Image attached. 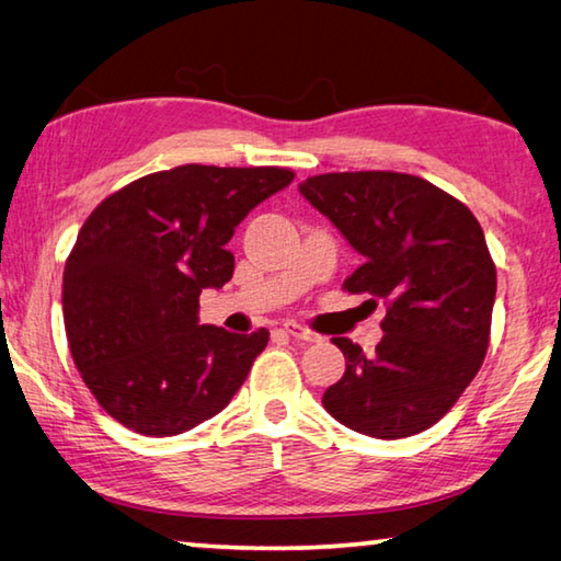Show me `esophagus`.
<instances>
[{"mask_svg":"<svg viewBox=\"0 0 561 561\" xmlns=\"http://www.w3.org/2000/svg\"><path fill=\"white\" fill-rule=\"evenodd\" d=\"M284 331H287L291 339L307 341V344H314V341H319V334H314V331L301 327V324H294V321H287V324H284Z\"/></svg>","mask_w":561,"mask_h":561,"instance_id":"obj_1","label":"esophagus"}]
</instances>
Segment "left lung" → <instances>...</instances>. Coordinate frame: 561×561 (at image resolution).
<instances>
[{
  "label": "left lung",
  "instance_id": "1",
  "mask_svg": "<svg viewBox=\"0 0 561 561\" xmlns=\"http://www.w3.org/2000/svg\"><path fill=\"white\" fill-rule=\"evenodd\" d=\"M299 193L364 257L344 289L388 301L371 356L334 339L346 371L321 403L371 438L431 428L488 354L497 274L480 222L428 180L388 170L314 175Z\"/></svg>",
  "mask_w": 561,
  "mask_h": 561
}]
</instances>
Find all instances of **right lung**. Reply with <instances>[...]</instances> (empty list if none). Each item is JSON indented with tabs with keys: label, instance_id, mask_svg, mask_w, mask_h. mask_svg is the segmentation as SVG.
Here are the masks:
<instances>
[{
	"label": "right lung",
	"instance_id": "obj_1",
	"mask_svg": "<svg viewBox=\"0 0 561 561\" xmlns=\"http://www.w3.org/2000/svg\"><path fill=\"white\" fill-rule=\"evenodd\" d=\"M294 180L284 168L180 165L106 197L64 270V324L83 383L140 435H180L240 391L270 341L201 324L232 279L234 227Z\"/></svg>",
	"mask_w": 561,
	"mask_h": 561
}]
</instances>
